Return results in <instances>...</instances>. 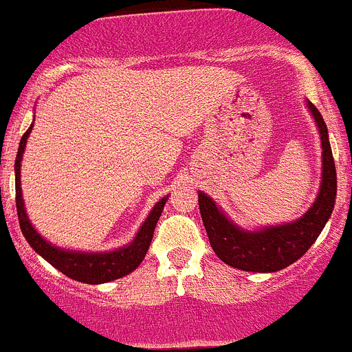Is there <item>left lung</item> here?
Returning a JSON list of instances; mask_svg holds the SVG:
<instances>
[{
    "label": "left lung",
    "instance_id": "left-lung-1",
    "mask_svg": "<svg viewBox=\"0 0 352 352\" xmlns=\"http://www.w3.org/2000/svg\"><path fill=\"white\" fill-rule=\"evenodd\" d=\"M319 128L322 145V180L314 205L303 217L289 224L245 231L231 223L205 192H198L199 214L214 252L230 267L245 272H277L302 258L330 219L337 196V170L331 156L324 119L307 101Z\"/></svg>",
    "mask_w": 352,
    "mask_h": 352
}]
</instances>
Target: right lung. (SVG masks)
Here are the masks:
<instances>
[{
    "instance_id": "add662e5",
    "label": "right lung",
    "mask_w": 352,
    "mask_h": 352,
    "mask_svg": "<svg viewBox=\"0 0 352 352\" xmlns=\"http://www.w3.org/2000/svg\"><path fill=\"white\" fill-rule=\"evenodd\" d=\"M33 124L28 128V131L22 135L21 144H19L17 157H15V205H17V217L19 224H21L22 235L26 236L28 243L33 247L38 254L45 258L47 261L52 265L54 268H58L69 278L80 280L85 284H103L109 280H116L129 272H133L145 258L151 245V240L154 235V228H156L157 219H160L161 212H163L166 198L157 201L154 205L153 212L148 214L145 223L142 224L140 231L137 233L135 240L129 245L122 247L119 251L112 252H75V251H65V249H58V247L50 245L47 240L38 235V231L31 226L30 219H28L26 210H24V201H22L21 192V160L24 147H26V140L30 137Z\"/></svg>"
}]
</instances>
